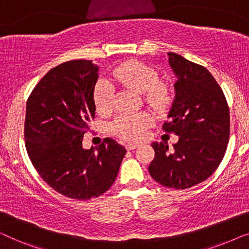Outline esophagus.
<instances>
[{"label": "esophagus", "instance_id": "1", "mask_svg": "<svg viewBox=\"0 0 249 249\" xmlns=\"http://www.w3.org/2000/svg\"><path fill=\"white\" fill-rule=\"evenodd\" d=\"M136 147H138V144H135V142H128V144L125 145L127 151H132V149H135Z\"/></svg>", "mask_w": 249, "mask_h": 249}]
</instances>
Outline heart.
Masks as SVG:
<instances>
[{
	"mask_svg": "<svg viewBox=\"0 0 249 249\" xmlns=\"http://www.w3.org/2000/svg\"><path fill=\"white\" fill-rule=\"evenodd\" d=\"M110 78L120 83L144 97L153 107H161L169 101V90L164 84L158 83L159 74L154 68L137 60H128L112 71ZM94 104L98 113L111 111L113 105V88L107 80H100L94 88ZM151 122L144 113H124L119 115L111 124V131L127 141H138L144 136L145 129Z\"/></svg>",
	"mask_w": 249,
	"mask_h": 249,
	"instance_id": "b5f03b06",
	"label": "heart"
}]
</instances>
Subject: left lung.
Wrapping results in <instances>:
<instances>
[{
	"label": "left lung",
	"mask_w": 249,
	"mask_h": 249,
	"mask_svg": "<svg viewBox=\"0 0 249 249\" xmlns=\"http://www.w3.org/2000/svg\"><path fill=\"white\" fill-rule=\"evenodd\" d=\"M168 56L177 80L163 130L175 132L179 141L173 151L166 142H153L155 156L148 171L160 185L186 189L220 165L229 142L230 114L222 89L206 68L173 52Z\"/></svg>",
	"instance_id": "1"
}]
</instances>
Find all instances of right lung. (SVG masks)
I'll list each match as a JSON object with an SVG mask.
<instances>
[{"label": "right lung", "instance_id": "add662e5", "mask_svg": "<svg viewBox=\"0 0 249 249\" xmlns=\"http://www.w3.org/2000/svg\"><path fill=\"white\" fill-rule=\"evenodd\" d=\"M98 68L72 60L51 69L27 101L26 148L47 185L69 198L87 200L113 185L125 148L107 138L85 149L84 134L95 118L94 88Z\"/></svg>", "mask_w": 249, "mask_h": 249}]
</instances>
